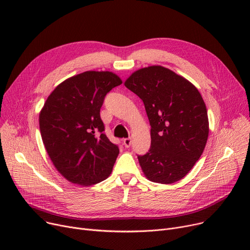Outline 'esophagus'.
<instances>
[{
	"label": "esophagus",
	"mask_w": 250,
	"mask_h": 250,
	"mask_svg": "<svg viewBox=\"0 0 250 250\" xmlns=\"http://www.w3.org/2000/svg\"><path fill=\"white\" fill-rule=\"evenodd\" d=\"M124 145L125 146V148H129L130 145H132V139L130 138L124 139Z\"/></svg>",
	"instance_id": "esophagus-1"
}]
</instances>
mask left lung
<instances>
[{"label":"left lung","mask_w":250,"mask_h":250,"mask_svg":"<svg viewBox=\"0 0 250 250\" xmlns=\"http://www.w3.org/2000/svg\"><path fill=\"white\" fill-rule=\"evenodd\" d=\"M125 86L144 102L151 125V147L138 155L145 176L170 185L185 177L200 159L208 136V112L193 84L161 65L130 75Z\"/></svg>","instance_id":"1"}]
</instances>
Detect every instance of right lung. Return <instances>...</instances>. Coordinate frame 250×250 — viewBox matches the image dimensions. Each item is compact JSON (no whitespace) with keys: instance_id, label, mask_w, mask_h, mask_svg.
<instances>
[{"instance_id":"obj_1","label":"right lung","mask_w":250,"mask_h":250,"mask_svg":"<svg viewBox=\"0 0 250 250\" xmlns=\"http://www.w3.org/2000/svg\"><path fill=\"white\" fill-rule=\"evenodd\" d=\"M123 83L108 71H87L56 87L39 113L43 145L67 180L89 187L106 179L120 149L104 134L100 108L108 92Z\"/></svg>"}]
</instances>
